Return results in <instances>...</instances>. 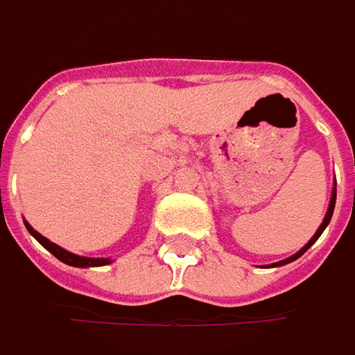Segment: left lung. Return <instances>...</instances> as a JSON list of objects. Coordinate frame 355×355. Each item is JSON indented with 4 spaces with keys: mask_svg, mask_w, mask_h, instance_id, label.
Wrapping results in <instances>:
<instances>
[{
    "mask_svg": "<svg viewBox=\"0 0 355 355\" xmlns=\"http://www.w3.org/2000/svg\"><path fill=\"white\" fill-rule=\"evenodd\" d=\"M334 207H336V187H334V191H331V200H329V207H328V211H326V218H324L322 225L318 227V232L313 234V238H311L310 241H308V243H306V245H304V248H302V250L297 252V254H293V256L288 257V259H282V261H277V263H272V266H286V263H290V261H293V259H297L300 256H304V254H306V252L310 250L311 245L315 243V239L322 236V232H324V230L328 227L329 220H331V214H334Z\"/></svg>",
    "mask_w": 355,
    "mask_h": 355,
    "instance_id": "left-lung-1",
    "label": "left lung"
}]
</instances>
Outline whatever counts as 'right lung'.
I'll use <instances>...</instances> for the list:
<instances>
[{"instance_id": "right-lung-1", "label": "right lung", "mask_w": 355, "mask_h": 355, "mask_svg": "<svg viewBox=\"0 0 355 355\" xmlns=\"http://www.w3.org/2000/svg\"><path fill=\"white\" fill-rule=\"evenodd\" d=\"M26 227H27V232H29L33 238L37 239L47 252H51V254L58 257L60 261L67 263V266H73V268H98V266H107V263H112V259H110V257H83V256H78V254H71V252H67V250L60 248L58 243H53V241H49L47 238H44L40 232H35V230H33V227H31L27 222H26Z\"/></svg>"}]
</instances>
